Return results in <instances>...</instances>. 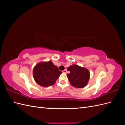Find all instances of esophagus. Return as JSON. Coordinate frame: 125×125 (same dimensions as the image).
Returning a JSON list of instances; mask_svg holds the SVG:
<instances>
[{
  "label": "esophagus",
  "instance_id": "obj_1",
  "mask_svg": "<svg viewBox=\"0 0 125 125\" xmlns=\"http://www.w3.org/2000/svg\"><path fill=\"white\" fill-rule=\"evenodd\" d=\"M62 73H67V70H63L62 71Z\"/></svg>",
  "mask_w": 125,
  "mask_h": 125
}]
</instances>
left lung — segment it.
<instances>
[{
    "label": "left lung",
    "instance_id": "1",
    "mask_svg": "<svg viewBox=\"0 0 125 125\" xmlns=\"http://www.w3.org/2000/svg\"><path fill=\"white\" fill-rule=\"evenodd\" d=\"M70 71L67 74L70 84L77 88H83L88 84L90 79V72L88 69L77 65H73L67 68Z\"/></svg>",
    "mask_w": 125,
    "mask_h": 125
}]
</instances>
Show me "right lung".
Wrapping results in <instances>:
<instances>
[{
    "mask_svg": "<svg viewBox=\"0 0 125 125\" xmlns=\"http://www.w3.org/2000/svg\"><path fill=\"white\" fill-rule=\"evenodd\" d=\"M62 73L58 67L52 63V61L41 62L34 67L33 74L36 83L43 86H52Z\"/></svg>",
    "mask_w": 125,
    "mask_h": 125,
    "instance_id": "add662e5",
    "label": "right lung"
}]
</instances>
